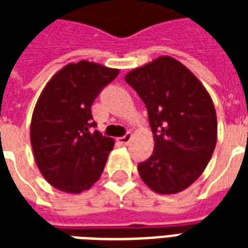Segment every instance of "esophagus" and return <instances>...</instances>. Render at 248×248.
<instances>
[{"mask_svg": "<svg viewBox=\"0 0 248 248\" xmlns=\"http://www.w3.org/2000/svg\"><path fill=\"white\" fill-rule=\"evenodd\" d=\"M131 137H133V135L130 134V133H127V134L124 135V137L118 138V142L121 143V145H127V143L130 142V140H131Z\"/></svg>", "mask_w": 248, "mask_h": 248, "instance_id": "esophagus-1", "label": "esophagus"}]
</instances>
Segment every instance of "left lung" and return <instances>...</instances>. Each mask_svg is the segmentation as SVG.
Returning <instances> with one entry per match:
<instances>
[{"label":"left lung","instance_id":"1","mask_svg":"<svg viewBox=\"0 0 248 248\" xmlns=\"http://www.w3.org/2000/svg\"><path fill=\"white\" fill-rule=\"evenodd\" d=\"M124 81L145 102L154 134L153 155L138 165L156 194H177L202 175L218 138L217 111L202 82L169 56L135 67Z\"/></svg>","mask_w":248,"mask_h":248}]
</instances>
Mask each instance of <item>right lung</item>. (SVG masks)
Instances as JSON below:
<instances>
[{"instance_id":"1","label":"right lung","mask_w":248,"mask_h":248,"mask_svg":"<svg viewBox=\"0 0 248 248\" xmlns=\"http://www.w3.org/2000/svg\"><path fill=\"white\" fill-rule=\"evenodd\" d=\"M118 74V69L97 62H71L41 92L31 115L30 143L38 170L53 187L79 194L102 175L114 140L90 131L95 126L92 105Z\"/></svg>"}]
</instances>
